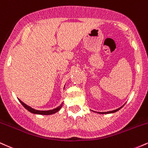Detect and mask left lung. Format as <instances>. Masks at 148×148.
Returning <instances> with one entry per match:
<instances>
[{
  "label": "left lung",
  "instance_id": "8db88e82",
  "mask_svg": "<svg viewBox=\"0 0 148 148\" xmlns=\"http://www.w3.org/2000/svg\"><path fill=\"white\" fill-rule=\"evenodd\" d=\"M125 104L123 105L122 106H120V108H117V109H115V110H113V111H106V112H96V111H92L95 112V113H99V114H108V113H115V112L119 111L120 109H121V108H123L124 106H125Z\"/></svg>",
  "mask_w": 148,
  "mask_h": 148
}]
</instances>
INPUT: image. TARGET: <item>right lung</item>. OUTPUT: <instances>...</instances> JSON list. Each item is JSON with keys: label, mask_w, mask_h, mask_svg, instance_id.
<instances>
[{"label": "right lung", "mask_w": 148, "mask_h": 148, "mask_svg": "<svg viewBox=\"0 0 148 148\" xmlns=\"http://www.w3.org/2000/svg\"><path fill=\"white\" fill-rule=\"evenodd\" d=\"M64 86H65V85H64ZM18 99V101H20V103L23 105V106L24 107L25 109L28 110V111L30 112V113H34V114H37V115H49L54 114V113H57L58 111H60V108H62V104H63V103H62L60 106H58L57 108H53V109H52V110H49V111H39V110H35V109H34V108H32V107L28 106V105L25 104V103H23V101H21L19 99Z\"/></svg>", "instance_id": "1"}]
</instances>
